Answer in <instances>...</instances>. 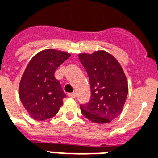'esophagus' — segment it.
<instances>
[{
    "label": "esophagus",
    "instance_id": "esophagus-1",
    "mask_svg": "<svg viewBox=\"0 0 158 158\" xmlns=\"http://www.w3.org/2000/svg\"><path fill=\"white\" fill-rule=\"evenodd\" d=\"M68 96H69V97H73V98H74V97L76 96V93L75 92L69 93V94H68Z\"/></svg>",
    "mask_w": 158,
    "mask_h": 158
}]
</instances>
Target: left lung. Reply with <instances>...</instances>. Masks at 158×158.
<instances>
[{"mask_svg": "<svg viewBox=\"0 0 158 158\" xmlns=\"http://www.w3.org/2000/svg\"><path fill=\"white\" fill-rule=\"evenodd\" d=\"M79 61L88 73L91 97L80 105L81 113L96 123H106L122 113L128 95V83L116 58L105 51L81 53Z\"/></svg>", "mask_w": 158, "mask_h": 158, "instance_id": "obj_1", "label": "left lung"}]
</instances>
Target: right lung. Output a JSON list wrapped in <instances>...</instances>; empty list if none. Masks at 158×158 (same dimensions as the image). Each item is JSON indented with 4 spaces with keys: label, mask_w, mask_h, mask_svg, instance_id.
I'll return each mask as SVG.
<instances>
[{
    "label": "right lung",
    "mask_w": 158,
    "mask_h": 158,
    "mask_svg": "<svg viewBox=\"0 0 158 158\" xmlns=\"http://www.w3.org/2000/svg\"><path fill=\"white\" fill-rule=\"evenodd\" d=\"M69 56L67 52L46 49L37 53L26 67L19 84V97L34 119L43 121L58 113L66 95L54 73Z\"/></svg>",
    "instance_id": "right-lung-1"
}]
</instances>
